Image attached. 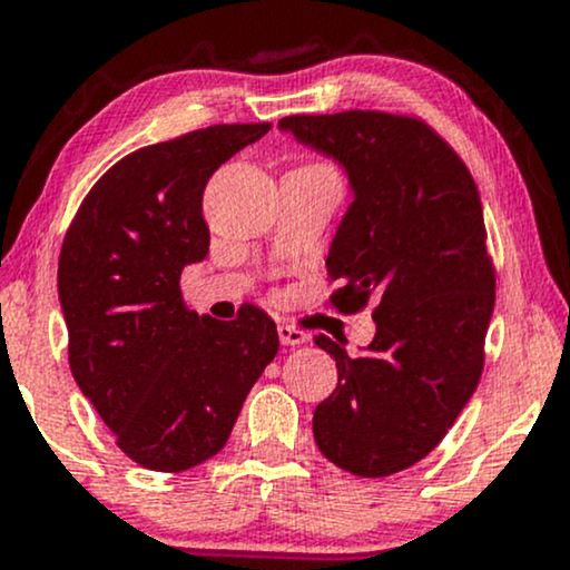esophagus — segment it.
Returning <instances> with one entry per match:
<instances>
[{
    "label": "esophagus",
    "mask_w": 570,
    "mask_h": 570,
    "mask_svg": "<svg viewBox=\"0 0 570 570\" xmlns=\"http://www.w3.org/2000/svg\"><path fill=\"white\" fill-rule=\"evenodd\" d=\"M278 340H281V345H303V343H307V335L303 330H297V326L278 324Z\"/></svg>",
    "instance_id": "obj_1"
}]
</instances>
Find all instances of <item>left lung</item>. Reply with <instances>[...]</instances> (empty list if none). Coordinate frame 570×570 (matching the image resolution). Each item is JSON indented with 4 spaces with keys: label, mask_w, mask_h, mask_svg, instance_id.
Listing matches in <instances>:
<instances>
[{
    "label": "left lung",
    "mask_w": 570,
    "mask_h": 570,
    "mask_svg": "<svg viewBox=\"0 0 570 570\" xmlns=\"http://www.w3.org/2000/svg\"><path fill=\"white\" fill-rule=\"evenodd\" d=\"M335 160L351 206L332 238V303H375L358 356L313 337L337 362V389L313 412V440L356 476L426 458L472 399L493 316L495 276L476 185L426 122L385 112L292 115L278 122Z\"/></svg>",
    "instance_id": "1"
}]
</instances>
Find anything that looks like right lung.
<instances>
[{"label": "right lung", "instance_id": "add662e5", "mask_svg": "<svg viewBox=\"0 0 570 570\" xmlns=\"http://www.w3.org/2000/svg\"><path fill=\"white\" fill-rule=\"evenodd\" d=\"M271 122L212 126L130 153L71 222L58 259L69 367L117 448L153 472H185L225 448L248 391L278 353L276 324L244 305L198 316L179 278L208 254L203 189Z\"/></svg>", "mask_w": 570, "mask_h": 570}]
</instances>
